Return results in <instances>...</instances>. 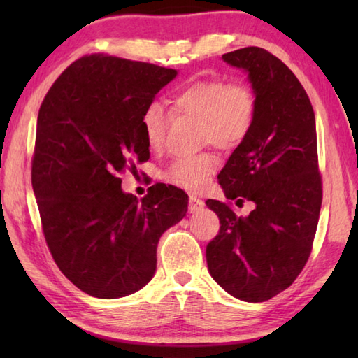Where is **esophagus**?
Instances as JSON below:
<instances>
[{"instance_id":"1","label":"esophagus","mask_w":358,"mask_h":358,"mask_svg":"<svg viewBox=\"0 0 358 358\" xmlns=\"http://www.w3.org/2000/svg\"><path fill=\"white\" fill-rule=\"evenodd\" d=\"M203 208L204 203L200 199H196L194 195L189 199V212H191V214H196V212H200Z\"/></svg>"}]
</instances>
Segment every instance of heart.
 <instances>
[{"label": "heart", "instance_id": "b5f03b06", "mask_svg": "<svg viewBox=\"0 0 358 358\" xmlns=\"http://www.w3.org/2000/svg\"><path fill=\"white\" fill-rule=\"evenodd\" d=\"M175 113L200 120V135L204 143L218 149H235L252 131L257 100L246 85H227L220 80L192 81L172 96ZM169 113L162 103L152 101L141 115V129L152 149L164 144ZM217 169L215 158L208 154L178 158L166 171V180L186 191H200Z\"/></svg>", "mask_w": 358, "mask_h": 358}]
</instances>
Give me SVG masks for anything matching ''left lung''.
<instances>
[{
	"label": "left lung",
	"mask_w": 358,
	"mask_h": 358,
	"mask_svg": "<svg viewBox=\"0 0 358 358\" xmlns=\"http://www.w3.org/2000/svg\"><path fill=\"white\" fill-rule=\"evenodd\" d=\"M222 58L248 73L257 113L218 181L227 200L255 208L240 217L226 203L206 201L222 224L206 260L227 294L258 303L291 286L313 249L322 208L315 115L300 81L271 52L252 45Z\"/></svg>",
	"instance_id": "8db88e82"
}]
</instances>
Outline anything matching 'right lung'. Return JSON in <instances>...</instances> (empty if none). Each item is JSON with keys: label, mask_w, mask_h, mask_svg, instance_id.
<instances>
[{"label": "right lung", "mask_w": 358, "mask_h": 358, "mask_svg": "<svg viewBox=\"0 0 358 358\" xmlns=\"http://www.w3.org/2000/svg\"><path fill=\"white\" fill-rule=\"evenodd\" d=\"M178 71L89 55L72 63L38 112L32 187L45 243L72 283L121 299L157 271L159 237L186 217L187 195L155 185L141 200L120 173L149 158L141 115Z\"/></svg>", "instance_id": "add662e5"}]
</instances>
